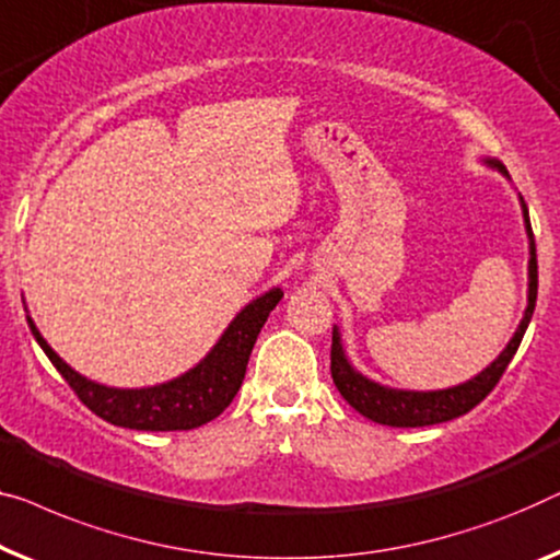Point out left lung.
I'll return each instance as SVG.
<instances>
[{
    "label": "left lung",
    "mask_w": 560,
    "mask_h": 560,
    "mask_svg": "<svg viewBox=\"0 0 560 560\" xmlns=\"http://www.w3.org/2000/svg\"><path fill=\"white\" fill-rule=\"evenodd\" d=\"M485 164L495 166L500 174L508 176V168L495 159H488ZM523 207V220L525 230H528L530 240V262H528V307H525V315L517 326L515 336L510 338L495 361L490 363L482 374L475 378L465 381V384L442 388V392H401V388H388L381 386L376 381L361 376L351 363H348L343 346H340V334L334 328V346H330V376H334V384L340 392V396L351 404V407L376 424L386 427H429V424H442V421L457 419L467 415L469 409H475L485 396H488L492 388L498 386L500 376L505 374L508 363L513 361V355L521 346L525 336V328L533 318V311H536V298H538V257H536V237H533V226L528 217V207L521 197Z\"/></svg>",
    "instance_id": "1"
}]
</instances>
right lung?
<instances>
[{"mask_svg":"<svg viewBox=\"0 0 560 560\" xmlns=\"http://www.w3.org/2000/svg\"><path fill=\"white\" fill-rule=\"evenodd\" d=\"M280 298L282 290L272 288L270 293L253 300L242 307V313L230 323L205 361H199L179 378L149 388H113L80 376L47 346L32 318H27V323L47 359L93 415L116 427L141 429V432H184V429L207 424L230 407L245 378L249 353L260 336V328Z\"/></svg>","mask_w":560,"mask_h":560,"instance_id":"obj_1","label":"right lung"}]
</instances>
